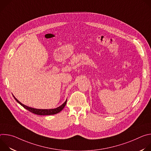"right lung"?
Masks as SVG:
<instances>
[{
    "label": "right lung",
    "instance_id": "obj_1",
    "mask_svg": "<svg viewBox=\"0 0 151 151\" xmlns=\"http://www.w3.org/2000/svg\"><path fill=\"white\" fill-rule=\"evenodd\" d=\"M13 97H14L15 100L23 107H24L25 109H26L27 110H28L29 111H30V112H32L35 114L36 115H54L56 114L59 113L60 112H61L63 108L64 107V106H66V102H67V100H66V101L64 102L63 104H61L60 106L57 107V108L55 109H35L33 108V107H30L29 106H27L21 103L20 101H19L14 96Z\"/></svg>",
    "mask_w": 151,
    "mask_h": 151
}]
</instances>
